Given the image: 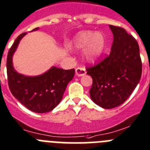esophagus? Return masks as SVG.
<instances>
[{
  "label": "esophagus",
  "mask_w": 150,
  "mask_h": 150,
  "mask_svg": "<svg viewBox=\"0 0 150 150\" xmlns=\"http://www.w3.org/2000/svg\"><path fill=\"white\" fill-rule=\"evenodd\" d=\"M75 74L78 76H82V75H85L86 74V70L83 67H78L75 70Z\"/></svg>",
  "instance_id": "1"
}]
</instances>
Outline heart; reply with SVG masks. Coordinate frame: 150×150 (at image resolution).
Returning a JSON list of instances; mask_svg holds the SVG:
<instances>
[{"instance_id": "obj_1", "label": "heart", "mask_w": 150, "mask_h": 150, "mask_svg": "<svg viewBox=\"0 0 150 150\" xmlns=\"http://www.w3.org/2000/svg\"><path fill=\"white\" fill-rule=\"evenodd\" d=\"M105 45V38L100 32H80L75 41V47L77 49L87 47L84 51V57L91 62L97 60L102 56Z\"/></svg>"}]
</instances>
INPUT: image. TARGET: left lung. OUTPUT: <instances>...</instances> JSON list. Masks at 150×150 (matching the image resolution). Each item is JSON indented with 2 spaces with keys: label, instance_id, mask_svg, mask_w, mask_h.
<instances>
[{
  "label": "left lung",
  "instance_id": "left-lung-1",
  "mask_svg": "<svg viewBox=\"0 0 150 150\" xmlns=\"http://www.w3.org/2000/svg\"><path fill=\"white\" fill-rule=\"evenodd\" d=\"M114 36L111 52L101 62L86 68L93 79L90 95L104 109L125 102L141 78L142 62L137 41L125 29L109 25Z\"/></svg>",
  "mask_w": 150,
  "mask_h": 150
}]
</instances>
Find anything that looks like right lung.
Listing matches in <instances>:
<instances>
[{
	"instance_id": "obj_1",
	"label": "right lung",
	"mask_w": 150,
	"mask_h": 150,
	"mask_svg": "<svg viewBox=\"0 0 150 150\" xmlns=\"http://www.w3.org/2000/svg\"><path fill=\"white\" fill-rule=\"evenodd\" d=\"M25 35V32L18 36L7 54L6 73L9 88L14 97L27 109L37 113L47 112L60 103L75 71L74 69L65 70L52 67L43 75L35 77L25 76L16 72L13 66L12 57L19 41Z\"/></svg>"
}]
</instances>
